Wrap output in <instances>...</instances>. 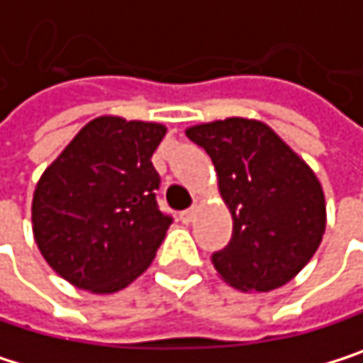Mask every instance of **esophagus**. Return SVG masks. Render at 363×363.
<instances>
[{"instance_id": "obj_1", "label": "esophagus", "mask_w": 363, "mask_h": 363, "mask_svg": "<svg viewBox=\"0 0 363 363\" xmlns=\"http://www.w3.org/2000/svg\"><path fill=\"white\" fill-rule=\"evenodd\" d=\"M194 218H196V209H194V207H190V209H186V211H182V220H184L186 224H190V222H194Z\"/></svg>"}]
</instances>
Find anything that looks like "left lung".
<instances>
[{"instance_id": "1", "label": "left lung", "mask_w": 363, "mask_h": 363, "mask_svg": "<svg viewBox=\"0 0 363 363\" xmlns=\"http://www.w3.org/2000/svg\"><path fill=\"white\" fill-rule=\"evenodd\" d=\"M186 137L209 154L233 216L231 242L211 255L220 278L257 293L293 280L325 233V194L314 171L257 119L199 123Z\"/></svg>"}]
</instances>
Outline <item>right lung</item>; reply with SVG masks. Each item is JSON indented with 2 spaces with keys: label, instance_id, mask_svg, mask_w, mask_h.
Returning <instances> with one entry per match:
<instances>
[{
  "label": "right lung",
  "instance_id": "right-lung-1",
  "mask_svg": "<svg viewBox=\"0 0 363 363\" xmlns=\"http://www.w3.org/2000/svg\"><path fill=\"white\" fill-rule=\"evenodd\" d=\"M167 128L115 115L91 119L42 173L31 203L33 240L64 280L115 293L154 261L171 216L156 203L152 156Z\"/></svg>",
  "mask_w": 363,
  "mask_h": 363
}]
</instances>
